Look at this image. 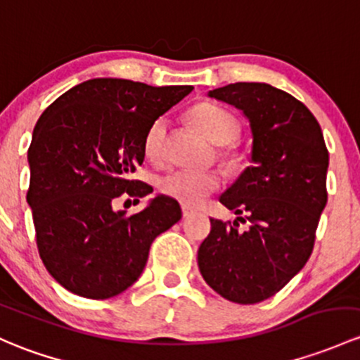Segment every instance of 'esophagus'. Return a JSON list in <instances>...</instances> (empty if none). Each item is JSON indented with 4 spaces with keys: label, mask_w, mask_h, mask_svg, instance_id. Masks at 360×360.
Here are the masks:
<instances>
[{
    "label": "esophagus",
    "mask_w": 360,
    "mask_h": 360,
    "mask_svg": "<svg viewBox=\"0 0 360 360\" xmlns=\"http://www.w3.org/2000/svg\"><path fill=\"white\" fill-rule=\"evenodd\" d=\"M193 214H195V210H193L191 207H188V205H183V217H184V219L191 217Z\"/></svg>",
    "instance_id": "34e87169"
}]
</instances>
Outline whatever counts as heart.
Listing matches in <instances>:
<instances>
[{"label":"heart","instance_id":"obj_1","mask_svg":"<svg viewBox=\"0 0 360 360\" xmlns=\"http://www.w3.org/2000/svg\"><path fill=\"white\" fill-rule=\"evenodd\" d=\"M190 120L212 143L219 145V158L226 167L238 169L243 164V150L236 141L241 126L234 113L221 105L202 101L190 110ZM165 143H167V120L160 117L150 124L145 134L146 157L153 162L162 160L165 157ZM219 188H221V176L217 172L172 169L158 177V190L184 205H196Z\"/></svg>","mask_w":360,"mask_h":360}]
</instances>
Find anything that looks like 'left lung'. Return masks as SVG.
Segmentation results:
<instances>
[{"label": "left lung", "instance_id": "obj_1", "mask_svg": "<svg viewBox=\"0 0 360 360\" xmlns=\"http://www.w3.org/2000/svg\"><path fill=\"white\" fill-rule=\"evenodd\" d=\"M209 96L248 117L253 164L221 196L234 222L210 219L198 267L212 290L236 304H259L278 293L309 260L326 207L330 164L312 112L286 91L264 82H234Z\"/></svg>", "mask_w": 360, "mask_h": 360}]
</instances>
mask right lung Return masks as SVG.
<instances>
[{
  "label": "right lung",
  "mask_w": 360,
  "mask_h": 360,
  "mask_svg": "<svg viewBox=\"0 0 360 360\" xmlns=\"http://www.w3.org/2000/svg\"><path fill=\"white\" fill-rule=\"evenodd\" d=\"M191 89L91 79L39 117L29 146L27 203L41 260L63 288L93 300L122 293L141 276L155 238L181 219L169 196L127 217L113 203L153 191L129 176L145 160L150 124Z\"/></svg>",
  "instance_id": "add662e5"
}]
</instances>
